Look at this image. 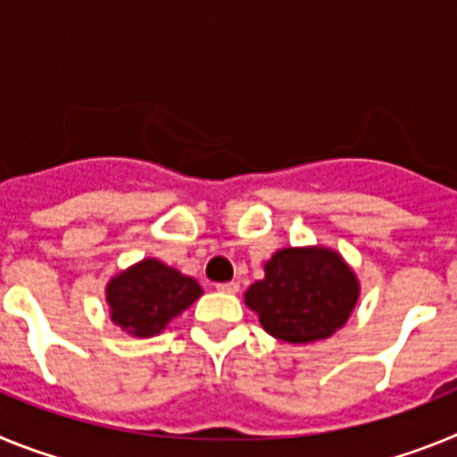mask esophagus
Returning <instances> with one entry per match:
<instances>
[{
  "mask_svg": "<svg viewBox=\"0 0 457 457\" xmlns=\"http://www.w3.org/2000/svg\"><path fill=\"white\" fill-rule=\"evenodd\" d=\"M217 290H220V293H237V290H240V284H237V281H226V284H217L215 286Z\"/></svg>",
  "mask_w": 457,
  "mask_h": 457,
  "instance_id": "esophagus-1",
  "label": "esophagus"
}]
</instances>
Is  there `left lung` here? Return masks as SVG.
Returning a JSON list of instances; mask_svg holds the SVG:
<instances>
[{
	"instance_id": "left-lung-1",
	"label": "left lung",
	"mask_w": 457,
	"mask_h": 457,
	"mask_svg": "<svg viewBox=\"0 0 457 457\" xmlns=\"http://www.w3.org/2000/svg\"><path fill=\"white\" fill-rule=\"evenodd\" d=\"M357 297V274L327 247L278 249L265 263V278L245 293L265 332L286 343L332 337L348 322Z\"/></svg>"
}]
</instances>
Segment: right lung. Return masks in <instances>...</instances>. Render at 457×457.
<instances>
[{"label": "right lung", "mask_w": 457, "mask_h": 457, "mask_svg": "<svg viewBox=\"0 0 457 457\" xmlns=\"http://www.w3.org/2000/svg\"><path fill=\"white\" fill-rule=\"evenodd\" d=\"M109 316L132 337H155L199 300L204 290L196 278L160 263L157 258H144L123 270L107 284Z\"/></svg>", "instance_id": "obj_1"}]
</instances>
